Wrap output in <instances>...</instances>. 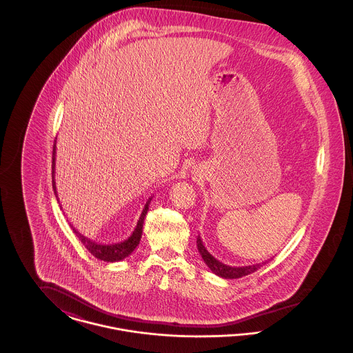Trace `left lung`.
<instances>
[{
	"label": "left lung",
	"instance_id": "obj_1",
	"mask_svg": "<svg viewBox=\"0 0 353 353\" xmlns=\"http://www.w3.org/2000/svg\"><path fill=\"white\" fill-rule=\"evenodd\" d=\"M197 249H199V252L201 254L202 259L206 263V266L212 270L216 275H219L221 278H225V279H238V278H242L245 275H249V274H252L254 271L261 269L263 265H266L270 261L269 259V261H265L262 263H255V265H252V266H242V268L228 266V265L219 262V259H216L210 252L206 250V248L202 243L200 235L197 236Z\"/></svg>",
	"mask_w": 353,
	"mask_h": 353
}]
</instances>
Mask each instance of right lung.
I'll return each instance as SVG.
<instances>
[{
    "mask_svg": "<svg viewBox=\"0 0 353 353\" xmlns=\"http://www.w3.org/2000/svg\"><path fill=\"white\" fill-rule=\"evenodd\" d=\"M55 151H57V147H55V143H54V145H52V164H51L52 173L51 174H52V189H54L55 197H58L57 196L55 180H54V177H55ZM151 200L152 197L145 203V206H144V209L141 212V216H140V219L137 221V225H136L132 234L130 235L125 241H121V242H118V243H108V245L98 243V242H95V241H92V239H90V238L81 234L75 228H72V225H71V228H72L74 233L79 238V241L83 243L84 248L91 252L95 258L104 261V262H119V261H123L124 258H127L128 255L132 254V252L136 249V246L140 242L141 233H143V223H144V219L147 216L148 206L151 203ZM58 202H59V199H58Z\"/></svg>",
    "mask_w": 353,
    "mask_h": 353,
    "instance_id": "1",
    "label": "right lung"
}]
</instances>
